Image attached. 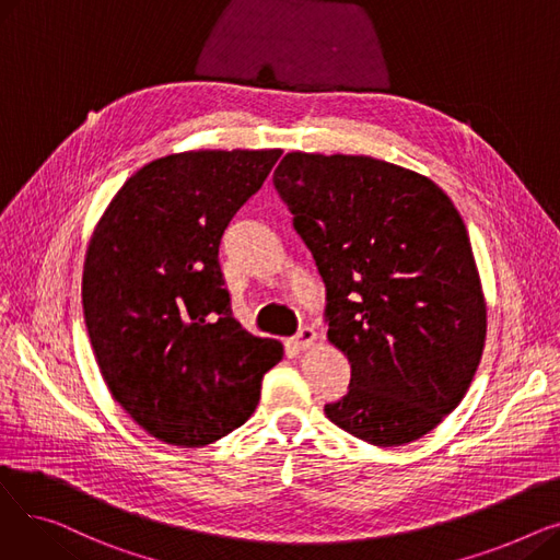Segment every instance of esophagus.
Masks as SVG:
<instances>
[{
  "label": "esophagus",
  "instance_id": "obj_1",
  "mask_svg": "<svg viewBox=\"0 0 560 560\" xmlns=\"http://www.w3.org/2000/svg\"><path fill=\"white\" fill-rule=\"evenodd\" d=\"M315 338H317V334H315L313 327H302L298 331V336L292 338V347H295V349H308L315 342Z\"/></svg>",
  "mask_w": 560,
  "mask_h": 560
}]
</instances>
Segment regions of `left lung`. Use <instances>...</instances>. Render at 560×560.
<instances>
[{
	"label": "left lung",
	"instance_id": "1",
	"mask_svg": "<svg viewBox=\"0 0 560 560\" xmlns=\"http://www.w3.org/2000/svg\"><path fill=\"white\" fill-rule=\"evenodd\" d=\"M272 182L325 281L327 336L351 363L327 418L376 447L413 443L460 404L486 342L458 211L427 176L370 156L292 152Z\"/></svg>",
	"mask_w": 560,
	"mask_h": 560
}]
</instances>
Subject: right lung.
Here are the masks:
<instances>
[{"mask_svg":"<svg viewBox=\"0 0 560 560\" xmlns=\"http://www.w3.org/2000/svg\"><path fill=\"white\" fill-rule=\"evenodd\" d=\"M279 150L186 152L140 167L83 265V315L115 401L154 438L203 447L238 429L283 357L231 311L218 249Z\"/></svg>","mask_w":560,"mask_h":560,"instance_id":"obj_1","label":"right lung"}]
</instances>
